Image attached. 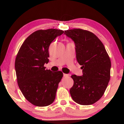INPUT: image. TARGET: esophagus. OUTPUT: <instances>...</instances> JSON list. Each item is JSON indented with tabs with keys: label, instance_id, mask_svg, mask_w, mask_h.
I'll list each match as a JSON object with an SVG mask.
<instances>
[{
	"label": "esophagus",
	"instance_id": "1",
	"mask_svg": "<svg viewBox=\"0 0 124 124\" xmlns=\"http://www.w3.org/2000/svg\"><path fill=\"white\" fill-rule=\"evenodd\" d=\"M63 76H64V77H68V76H69V74H68L64 73L63 74Z\"/></svg>",
	"mask_w": 124,
	"mask_h": 124
}]
</instances>
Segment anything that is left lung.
<instances>
[{"label":"left lung","mask_w":124,"mask_h":124,"mask_svg":"<svg viewBox=\"0 0 124 124\" xmlns=\"http://www.w3.org/2000/svg\"><path fill=\"white\" fill-rule=\"evenodd\" d=\"M74 42L76 59L83 75L71 76L74 81L70 94L81 105H91L101 98L110 79L111 62L106 48L94 33L81 29L65 30Z\"/></svg>","instance_id":"8db88e82"}]
</instances>
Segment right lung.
<instances>
[{
    "mask_svg": "<svg viewBox=\"0 0 124 124\" xmlns=\"http://www.w3.org/2000/svg\"><path fill=\"white\" fill-rule=\"evenodd\" d=\"M64 31L56 29L39 30L30 34L21 45L15 60L17 84L26 100L38 107L52 104L63 73L46 69L50 44Z\"/></svg>",
    "mask_w": 124,
    "mask_h": 124,
    "instance_id": "right-lung-1",
    "label": "right lung"
}]
</instances>
